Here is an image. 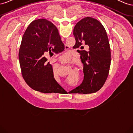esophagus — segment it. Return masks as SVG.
<instances>
[{"instance_id":"obj_1","label":"esophagus","mask_w":133,"mask_h":133,"mask_svg":"<svg viewBox=\"0 0 133 133\" xmlns=\"http://www.w3.org/2000/svg\"><path fill=\"white\" fill-rule=\"evenodd\" d=\"M65 48H66V46H65ZM62 61L63 62H64V63H65V60H64V59H62ZM66 91H67L68 92V91H68V90H66Z\"/></svg>"}]
</instances>
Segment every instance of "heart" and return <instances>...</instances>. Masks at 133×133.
<instances>
[{
    "label": "heart",
    "instance_id": "1",
    "mask_svg": "<svg viewBox=\"0 0 133 133\" xmlns=\"http://www.w3.org/2000/svg\"><path fill=\"white\" fill-rule=\"evenodd\" d=\"M65 58L66 59H69V58H70V54H67V55H66L65 56Z\"/></svg>",
    "mask_w": 133,
    "mask_h": 133
}]
</instances>
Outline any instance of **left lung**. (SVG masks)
<instances>
[{
    "mask_svg": "<svg viewBox=\"0 0 133 133\" xmlns=\"http://www.w3.org/2000/svg\"><path fill=\"white\" fill-rule=\"evenodd\" d=\"M73 34L74 48L79 50L83 64L84 79L80 85L71 90L73 93L89 94L102 88L108 78L111 62L109 42L105 28L98 20L86 17L76 23ZM85 44L89 50H83Z\"/></svg>",
    "mask_w": 133,
    "mask_h": 133,
    "instance_id": "8db88e82",
    "label": "left lung"
}]
</instances>
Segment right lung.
Masks as SVG:
<instances>
[{"mask_svg":"<svg viewBox=\"0 0 133 133\" xmlns=\"http://www.w3.org/2000/svg\"><path fill=\"white\" fill-rule=\"evenodd\" d=\"M58 29L45 19L32 22L23 35L19 59L24 79L32 89L44 93L66 92L54 77L53 68L44 54L64 50Z\"/></svg>","mask_w":133,"mask_h":133,"instance_id":"1","label":"right lung"}]
</instances>
